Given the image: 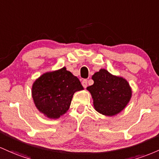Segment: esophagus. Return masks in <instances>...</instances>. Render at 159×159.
<instances>
[{
    "mask_svg": "<svg viewBox=\"0 0 159 159\" xmlns=\"http://www.w3.org/2000/svg\"><path fill=\"white\" fill-rule=\"evenodd\" d=\"M82 85H83V86L84 87L85 89L87 86H88V80H83V81H82Z\"/></svg>",
    "mask_w": 159,
    "mask_h": 159,
    "instance_id": "34e87169",
    "label": "esophagus"
}]
</instances>
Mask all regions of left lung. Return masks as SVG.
<instances>
[{
  "label": "left lung",
  "instance_id": "8db88e82",
  "mask_svg": "<svg viewBox=\"0 0 159 159\" xmlns=\"http://www.w3.org/2000/svg\"><path fill=\"white\" fill-rule=\"evenodd\" d=\"M92 79L94 84L86 89L92 94L96 111L112 116L124 110L132 94L127 80L114 76L105 69L96 72Z\"/></svg>",
  "mask_w": 159,
  "mask_h": 159
}]
</instances>
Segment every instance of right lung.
Masks as SVG:
<instances>
[{
    "mask_svg": "<svg viewBox=\"0 0 159 159\" xmlns=\"http://www.w3.org/2000/svg\"><path fill=\"white\" fill-rule=\"evenodd\" d=\"M83 89L79 79L64 67L41 75L33 83L31 93L37 110L56 119L68 110L75 92Z\"/></svg>",
    "mask_w": 159,
    "mask_h": 159,
    "instance_id": "obj_1",
    "label": "right lung"
}]
</instances>
